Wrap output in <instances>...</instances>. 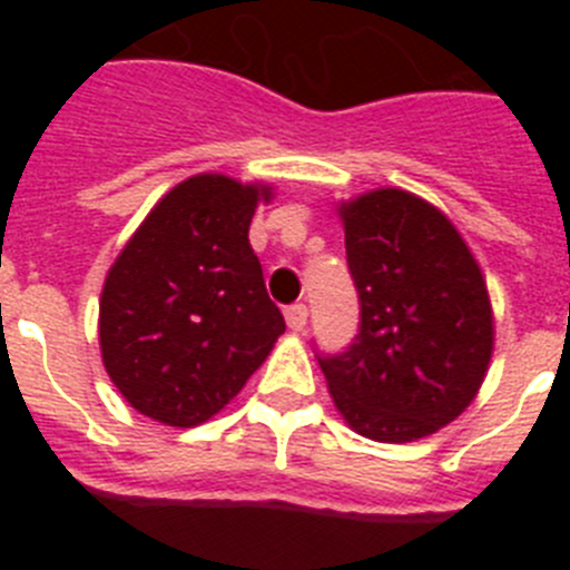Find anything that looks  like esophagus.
Masks as SVG:
<instances>
[{
	"label": "esophagus",
	"instance_id": "esophagus-1",
	"mask_svg": "<svg viewBox=\"0 0 570 570\" xmlns=\"http://www.w3.org/2000/svg\"><path fill=\"white\" fill-rule=\"evenodd\" d=\"M285 322H288L291 331H305V325H308V308L305 305H291L285 311Z\"/></svg>",
	"mask_w": 570,
	"mask_h": 570
}]
</instances>
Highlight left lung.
Returning a JSON list of instances; mask_svg holds the SVG:
<instances>
[{"label":"left lung","mask_w":570,"mask_h":570,"mask_svg":"<svg viewBox=\"0 0 570 570\" xmlns=\"http://www.w3.org/2000/svg\"><path fill=\"white\" fill-rule=\"evenodd\" d=\"M360 334L320 354L356 434L414 442L471 405L493 354L485 279L454 223L420 196L380 188L340 205Z\"/></svg>","instance_id":"obj_1"}]
</instances>
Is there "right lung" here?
Listing matches in <instances>:
<instances>
[{
	"mask_svg": "<svg viewBox=\"0 0 570 570\" xmlns=\"http://www.w3.org/2000/svg\"><path fill=\"white\" fill-rule=\"evenodd\" d=\"M268 185L196 174L154 205L105 276L99 347L139 414L203 425L250 380L285 331L248 242Z\"/></svg>",
	"mask_w": 570,
	"mask_h": 570,
	"instance_id": "add662e5",
	"label": "right lung"
}]
</instances>
